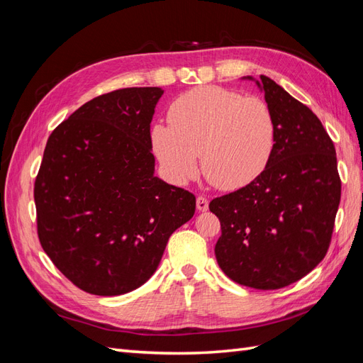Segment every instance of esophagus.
I'll list each match as a JSON object with an SVG mask.
<instances>
[{
  "instance_id": "obj_1",
  "label": "esophagus",
  "mask_w": 363,
  "mask_h": 363,
  "mask_svg": "<svg viewBox=\"0 0 363 363\" xmlns=\"http://www.w3.org/2000/svg\"><path fill=\"white\" fill-rule=\"evenodd\" d=\"M196 208H199L200 212H206L207 211V208H208V200L206 199V196H203V195L196 196Z\"/></svg>"
}]
</instances>
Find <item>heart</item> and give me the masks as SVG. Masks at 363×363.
<instances>
[{
    "label": "heart",
    "mask_w": 363,
    "mask_h": 363,
    "mask_svg": "<svg viewBox=\"0 0 363 363\" xmlns=\"http://www.w3.org/2000/svg\"><path fill=\"white\" fill-rule=\"evenodd\" d=\"M169 124H156L151 142L174 183L196 174L199 152L206 179L223 191L255 182L267 169L277 140L269 104L219 86H199L171 103Z\"/></svg>",
    "instance_id": "obj_1"
}]
</instances>
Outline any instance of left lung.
I'll return each mask as SVG.
<instances>
[{"instance_id":"8db88e82","label":"left lung","mask_w":363,"mask_h":363,"mask_svg":"<svg viewBox=\"0 0 363 363\" xmlns=\"http://www.w3.org/2000/svg\"><path fill=\"white\" fill-rule=\"evenodd\" d=\"M277 124L272 157L245 188L212 200L221 236L218 265L233 281L255 289H280L303 279L330 245L340 201L335 145L309 107L260 75Z\"/></svg>"}]
</instances>
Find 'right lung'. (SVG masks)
Wrapping results in <instances>:
<instances>
[{"mask_svg":"<svg viewBox=\"0 0 363 363\" xmlns=\"http://www.w3.org/2000/svg\"><path fill=\"white\" fill-rule=\"evenodd\" d=\"M163 91L125 87L87 101L48 138L35 183L43 251L77 288L142 286L195 196L155 175L150 124Z\"/></svg>","mask_w":363,"mask_h":363,"instance_id":"right-lung-1","label":"right lung"}]
</instances>
